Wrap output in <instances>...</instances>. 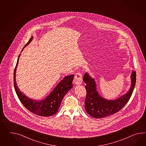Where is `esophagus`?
Here are the masks:
<instances>
[{
    "label": "esophagus",
    "instance_id": "esophagus-1",
    "mask_svg": "<svg viewBox=\"0 0 146 146\" xmlns=\"http://www.w3.org/2000/svg\"><path fill=\"white\" fill-rule=\"evenodd\" d=\"M82 82V75L81 73H77L75 75L74 83L75 85H80Z\"/></svg>",
    "mask_w": 146,
    "mask_h": 146
}]
</instances>
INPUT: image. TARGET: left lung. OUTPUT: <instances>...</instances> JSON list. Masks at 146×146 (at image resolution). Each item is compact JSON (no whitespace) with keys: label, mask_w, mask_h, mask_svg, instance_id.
Wrapping results in <instances>:
<instances>
[{"label":"left lung","mask_w":146,"mask_h":146,"mask_svg":"<svg viewBox=\"0 0 146 146\" xmlns=\"http://www.w3.org/2000/svg\"><path fill=\"white\" fill-rule=\"evenodd\" d=\"M131 79V87L127 92L117 99L109 100L101 96L97 91L94 79L86 73L83 80L86 84L85 109L86 112L92 117L101 119L119 111L125 107L131 96L136 82L135 71H132Z\"/></svg>","instance_id":"8db88e82"}]
</instances>
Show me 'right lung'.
Wrapping results in <instances>:
<instances>
[{"label": "right lung", "instance_id": "1", "mask_svg": "<svg viewBox=\"0 0 146 146\" xmlns=\"http://www.w3.org/2000/svg\"><path fill=\"white\" fill-rule=\"evenodd\" d=\"M33 37L29 39L21 50H23L25 46L28 45L32 40ZM14 72V84L16 93L19 99L23 106L33 113L42 117H50L56 113L60 106V103L65 95L73 87L72 81L74 78L73 74L66 76L57 86L54 88L52 92L45 99L40 101L34 100L28 98L24 94L18 89L16 81V71L18 65L19 57Z\"/></svg>", "mask_w": 146, "mask_h": 146}]
</instances>
